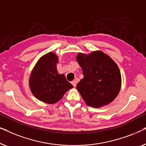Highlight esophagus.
Instances as JSON below:
<instances>
[{"label":"esophagus","mask_w":146,"mask_h":146,"mask_svg":"<svg viewBox=\"0 0 146 146\" xmlns=\"http://www.w3.org/2000/svg\"><path fill=\"white\" fill-rule=\"evenodd\" d=\"M72 84L74 86H76V84H77V81L76 80H73L72 82Z\"/></svg>","instance_id":"esophagus-1"}]
</instances>
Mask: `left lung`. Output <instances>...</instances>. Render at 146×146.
<instances>
[{
	"label": "left lung",
	"instance_id": "1",
	"mask_svg": "<svg viewBox=\"0 0 146 146\" xmlns=\"http://www.w3.org/2000/svg\"><path fill=\"white\" fill-rule=\"evenodd\" d=\"M76 60L84 75L76 88L86 104L100 108L111 103L118 95L121 84L120 71L115 62L100 50L88 54L79 52Z\"/></svg>",
	"mask_w": 146,
	"mask_h": 146
}]
</instances>
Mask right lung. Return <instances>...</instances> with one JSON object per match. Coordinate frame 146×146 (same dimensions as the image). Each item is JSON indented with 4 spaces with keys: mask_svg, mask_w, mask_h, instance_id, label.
I'll list each match as a JSON object with an SVG mask.
<instances>
[{
    "mask_svg": "<svg viewBox=\"0 0 146 146\" xmlns=\"http://www.w3.org/2000/svg\"><path fill=\"white\" fill-rule=\"evenodd\" d=\"M58 57L52 52L43 55L36 64L29 78V86L40 101L49 104L58 102L73 86L57 72Z\"/></svg>",
    "mask_w": 146,
    "mask_h": 146,
    "instance_id": "obj_1",
    "label": "right lung"
}]
</instances>
